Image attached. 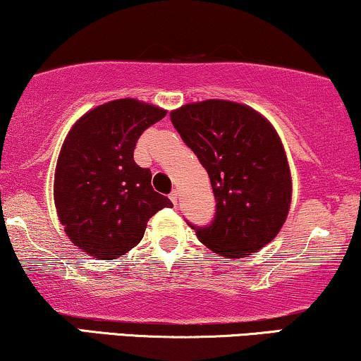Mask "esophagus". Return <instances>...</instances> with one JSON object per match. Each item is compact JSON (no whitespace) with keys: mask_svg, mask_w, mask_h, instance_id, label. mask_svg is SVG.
Masks as SVG:
<instances>
[{"mask_svg":"<svg viewBox=\"0 0 361 361\" xmlns=\"http://www.w3.org/2000/svg\"><path fill=\"white\" fill-rule=\"evenodd\" d=\"M169 199H171V202H172V204H174V205H177V200H179V192H177L176 189H174V190H172V192H171V194H169Z\"/></svg>","mask_w":361,"mask_h":361,"instance_id":"esophagus-1","label":"esophagus"}]
</instances>
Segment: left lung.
Here are the masks:
<instances>
[{"mask_svg": "<svg viewBox=\"0 0 361 361\" xmlns=\"http://www.w3.org/2000/svg\"><path fill=\"white\" fill-rule=\"evenodd\" d=\"M182 141L210 177L215 215L190 228L212 251L245 258L278 235L290 204V174L274 128L250 106L225 100L171 113Z\"/></svg>", "mask_w": 361, "mask_h": 361, "instance_id": "obj_1", "label": "left lung"}]
</instances>
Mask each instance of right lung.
<instances>
[{
    "mask_svg": "<svg viewBox=\"0 0 361 361\" xmlns=\"http://www.w3.org/2000/svg\"><path fill=\"white\" fill-rule=\"evenodd\" d=\"M166 116L161 108L123 98L75 123L57 161L54 197L73 245L113 259L140 243L156 212L172 207L151 185V171L135 162L136 142Z\"/></svg>",
    "mask_w": 361,
    "mask_h": 361,
    "instance_id": "obj_1",
    "label": "right lung"
}]
</instances>
